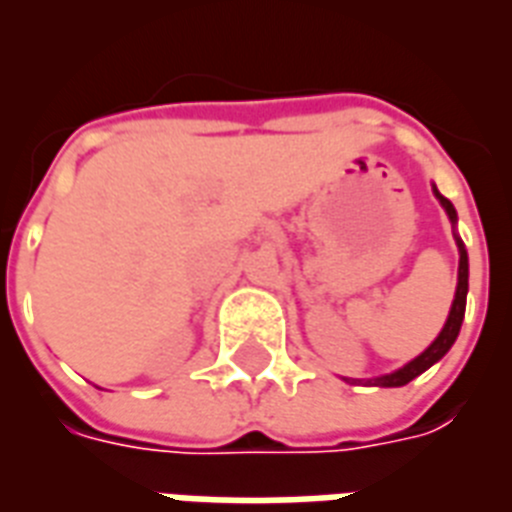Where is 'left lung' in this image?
<instances>
[{
	"label": "left lung",
	"mask_w": 512,
	"mask_h": 512,
	"mask_svg": "<svg viewBox=\"0 0 512 512\" xmlns=\"http://www.w3.org/2000/svg\"><path fill=\"white\" fill-rule=\"evenodd\" d=\"M436 191V189H433ZM436 197H439L441 208L447 211L450 216V222H458V213L452 208V202L447 197H441L439 191H436ZM455 241H458V252H461V260H458V288H455V299H452L450 315H447V323H444V329L439 332V337L433 340V343L417 356V359H411L408 365H403L395 373H389V376H378V378H367V384L373 386H406L408 381H414L419 373H425L428 367H433L439 362L441 356L447 354L455 343V337L461 332V323H463V312H466V293H469V255H466V246L463 241L455 235Z\"/></svg>",
	"instance_id": "8db88e82"
}]
</instances>
